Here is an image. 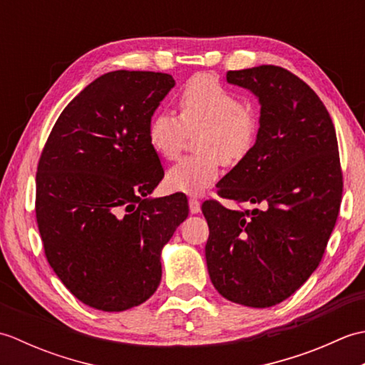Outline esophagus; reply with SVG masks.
<instances>
[{
  "label": "esophagus",
  "mask_w": 365,
  "mask_h": 365,
  "mask_svg": "<svg viewBox=\"0 0 365 365\" xmlns=\"http://www.w3.org/2000/svg\"><path fill=\"white\" fill-rule=\"evenodd\" d=\"M188 204H190V212H191V213L196 215V213L200 212V202H199V200H197L196 197H190Z\"/></svg>",
  "instance_id": "34e87169"
}]
</instances>
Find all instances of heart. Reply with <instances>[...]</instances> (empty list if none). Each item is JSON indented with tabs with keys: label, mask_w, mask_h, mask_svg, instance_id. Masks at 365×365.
<instances>
[{
	"label": "heart",
	"mask_w": 365,
	"mask_h": 365,
	"mask_svg": "<svg viewBox=\"0 0 365 365\" xmlns=\"http://www.w3.org/2000/svg\"><path fill=\"white\" fill-rule=\"evenodd\" d=\"M180 118L169 111L152 115L147 139L153 152L165 160L180 153L188 133H196V157L183 158L168 169L170 190L200 195L210 188L220 174V161L237 165L257 138L259 122L245 108L242 98L226 89L212 75L192 76L178 96Z\"/></svg>",
	"instance_id": "1"
}]
</instances>
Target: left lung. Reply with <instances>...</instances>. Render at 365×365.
<instances>
[{
    "label": "left lung",
    "mask_w": 365,
    "mask_h": 365,
    "mask_svg": "<svg viewBox=\"0 0 365 365\" xmlns=\"http://www.w3.org/2000/svg\"><path fill=\"white\" fill-rule=\"evenodd\" d=\"M260 105L251 152L216 185L252 212L207 200L205 259L215 289L247 307L287 299L319 267L342 200L336 130L319 96L276 66L230 71Z\"/></svg>",
    "instance_id": "8db88e82"
}]
</instances>
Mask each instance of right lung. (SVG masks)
I'll use <instances>...</instances> for the list:
<instances>
[{
  "instance_id": "right-lung-1",
  "label": "right lung",
  "mask_w": 365,
  "mask_h": 365,
  "mask_svg": "<svg viewBox=\"0 0 365 365\" xmlns=\"http://www.w3.org/2000/svg\"><path fill=\"white\" fill-rule=\"evenodd\" d=\"M168 73L108 72L88 84L45 144L36 218L46 260L75 298L105 312L149 299L161 250L188 216L183 192L152 197L165 170L147 139Z\"/></svg>"
}]
</instances>
